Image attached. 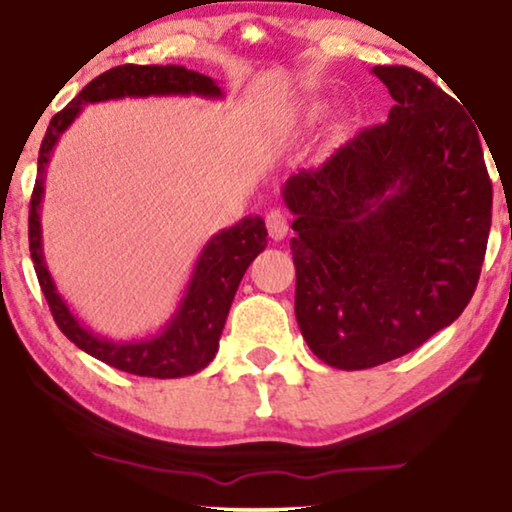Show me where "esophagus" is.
<instances>
[{
	"instance_id": "34e87169",
	"label": "esophagus",
	"mask_w": 512,
	"mask_h": 512,
	"mask_svg": "<svg viewBox=\"0 0 512 512\" xmlns=\"http://www.w3.org/2000/svg\"><path fill=\"white\" fill-rule=\"evenodd\" d=\"M267 229L274 241H283L288 236V215L283 210H271L267 215Z\"/></svg>"
}]
</instances>
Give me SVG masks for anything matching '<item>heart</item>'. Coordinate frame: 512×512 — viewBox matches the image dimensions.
Listing matches in <instances>:
<instances>
[{
    "label": "heart",
    "instance_id": "b5f03b06",
    "mask_svg": "<svg viewBox=\"0 0 512 512\" xmlns=\"http://www.w3.org/2000/svg\"><path fill=\"white\" fill-rule=\"evenodd\" d=\"M323 115H326V106H323V103H312V106H309L307 111H304V120H307V122H319Z\"/></svg>",
    "mask_w": 512,
    "mask_h": 512
}]
</instances>
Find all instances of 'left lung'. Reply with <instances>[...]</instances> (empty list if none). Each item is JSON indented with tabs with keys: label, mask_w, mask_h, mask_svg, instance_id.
<instances>
[{
	"label": "left lung",
	"mask_w": 512,
	"mask_h": 512,
	"mask_svg": "<svg viewBox=\"0 0 512 512\" xmlns=\"http://www.w3.org/2000/svg\"><path fill=\"white\" fill-rule=\"evenodd\" d=\"M394 106L283 200L302 338L323 364L361 371L404 357L454 323L480 278L491 181L477 122L406 66H375Z\"/></svg>",
	"instance_id": "8db88e82"
}]
</instances>
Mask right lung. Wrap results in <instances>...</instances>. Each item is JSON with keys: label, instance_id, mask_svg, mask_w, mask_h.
Returning a JSON list of instances; mask_svg holds the SVG:
<instances>
[{"label": "right lung", "instance_id": "1", "mask_svg": "<svg viewBox=\"0 0 512 512\" xmlns=\"http://www.w3.org/2000/svg\"><path fill=\"white\" fill-rule=\"evenodd\" d=\"M205 96L222 99L224 92L208 75L184 66H118L94 77L73 101L51 118L37 158V179L30 198L28 238L30 257L35 264L37 281L47 297L56 326L82 352L92 354L103 364L141 378H184L198 373L215 359L222 328L229 316L238 283L260 252L267 248V226L262 217H245L241 222L219 231L200 252L189 286L184 290L177 312L160 333L144 340L101 338L84 328L70 307L58 295L42 250L40 208L44 198V177L54 146L61 134L73 125L87 103L125 99V96Z\"/></svg>", "mask_w": 512, "mask_h": 512}]
</instances>
